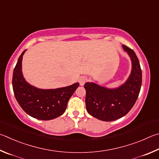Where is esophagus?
Wrapping results in <instances>:
<instances>
[{"instance_id": "obj_1", "label": "esophagus", "mask_w": 159, "mask_h": 159, "mask_svg": "<svg viewBox=\"0 0 159 159\" xmlns=\"http://www.w3.org/2000/svg\"><path fill=\"white\" fill-rule=\"evenodd\" d=\"M87 77H84V76L80 77L79 78L80 84L81 85V86H83V85H84V84H85V82H87Z\"/></svg>"}]
</instances>
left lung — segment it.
<instances>
[{"instance_id": "1", "label": "left lung", "mask_w": 159, "mask_h": 159, "mask_svg": "<svg viewBox=\"0 0 159 159\" xmlns=\"http://www.w3.org/2000/svg\"><path fill=\"white\" fill-rule=\"evenodd\" d=\"M131 61V71L124 84L107 88L94 82H86V107L93 117L112 121L122 117L131 110L140 93L142 70L140 62L133 50L122 45Z\"/></svg>"}]
</instances>
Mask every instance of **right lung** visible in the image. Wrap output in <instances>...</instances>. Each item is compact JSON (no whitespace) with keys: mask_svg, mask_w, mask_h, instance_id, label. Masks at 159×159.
<instances>
[{"mask_svg":"<svg viewBox=\"0 0 159 159\" xmlns=\"http://www.w3.org/2000/svg\"><path fill=\"white\" fill-rule=\"evenodd\" d=\"M22 52L13 71L12 87L16 101L25 112L40 120H51L65 112L78 82L65 87L43 89L30 84L22 72Z\"/></svg>","mask_w":159,"mask_h":159,"instance_id":"add662e5","label":"right lung"}]
</instances>
